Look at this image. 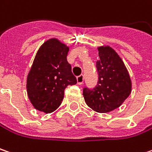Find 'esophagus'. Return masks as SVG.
Segmentation results:
<instances>
[{"instance_id":"obj_1","label":"esophagus","mask_w":152,"mask_h":152,"mask_svg":"<svg viewBox=\"0 0 152 152\" xmlns=\"http://www.w3.org/2000/svg\"><path fill=\"white\" fill-rule=\"evenodd\" d=\"M83 82H84V76L81 74V75L77 77V83H78L79 85H82Z\"/></svg>"}]
</instances>
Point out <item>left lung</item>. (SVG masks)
Here are the masks:
<instances>
[{
	"label": "left lung",
	"mask_w": 152,
	"mask_h": 152,
	"mask_svg": "<svg viewBox=\"0 0 152 152\" xmlns=\"http://www.w3.org/2000/svg\"><path fill=\"white\" fill-rule=\"evenodd\" d=\"M98 81L93 89L85 87L83 96L88 106L98 113L119 108L132 91V82L121 58L110 46L97 48Z\"/></svg>",
	"instance_id": "obj_1"
}]
</instances>
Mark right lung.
<instances>
[{
    "label": "right lung",
    "instance_id": "add662e5",
    "mask_svg": "<svg viewBox=\"0 0 152 152\" xmlns=\"http://www.w3.org/2000/svg\"><path fill=\"white\" fill-rule=\"evenodd\" d=\"M69 48L56 38L42 43L27 76L28 97L36 110L45 114L59 108L67 86L77 83L66 56Z\"/></svg>",
    "mask_w": 152,
    "mask_h": 152
}]
</instances>
